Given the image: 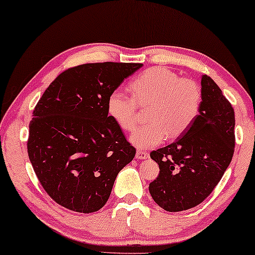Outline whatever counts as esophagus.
<instances>
[{"mask_svg":"<svg viewBox=\"0 0 255 255\" xmlns=\"http://www.w3.org/2000/svg\"><path fill=\"white\" fill-rule=\"evenodd\" d=\"M135 157L136 159H145V158L149 157V153L147 151H143V150H137Z\"/></svg>","mask_w":255,"mask_h":255,"instance_id":"obj_1","label":"esophagus"}]
</instances>
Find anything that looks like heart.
<instances>
[{"instance_id": "obj_1", "label": "heart", "mask_w": 255, "mask_h": 255, "mask_svg": "<svg viewBox=\"0 0 255 255\" xmlns=\"http://www.w3.org/2000/svg\"><path fill=\"white\" fill-rule=\"evenodd\" d=\"M132 94L112 91L107 98V111L123 131L134 130L139 114L137 106L147 111L148 124L131 135V142L139 148H152L168 139H176L189 130L202 106V89L192 79H181L164 66H156L141 73L130 83Z\"/></svg>"}]
</instances>
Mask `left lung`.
<instances>
[{
    "label": "left lung",
    "instance_id": "1",
    "mask_svg": "<svg viewBox=\"0 0 255 255\" xmlns=\"http://www.w3.org/2000/svg\"><path fill=\"white\" fill-rule=\"evenodd\" d=\"M202 106L189 130L173 143L150 153L159 174L149 192L166 211L191 209L211 193L232 161L235 113L212 79H201Z\"/></svg>",
    "mask_w": 255,
    "mask_h": 255
}]
</instances>
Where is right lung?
Segmentation results:
<instances>
[{"label": "right lung", "instance_id": "add662e5", "mask_svg": "<svg viewBox=\"0 0 255 255\" xmlns=\"http://www.w3.org/2000/svg\"><path fill=\"white\" fill-rule=\"evenodd\" d=\"M141 63H87L54 80L33 110L28 156L49 197L66 209L90 214L105 206L120 170L135 156L107 98Z\"/></svg>", "mask_w": 255, "mask_h": 255}]
</instances>
